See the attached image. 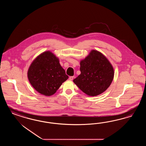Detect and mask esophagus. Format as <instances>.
<instances>
[{
    "instance_id": "1",
    "label": "esophagus",
    "mask_w": 146,
    "mask_h": 146,
    "mask_svg": "<svg viewBox=\"0 0 146 146\" xmlns=\"http://www.w3.org/2000/svg\"><path fill=\"white\" fill-rule=\"evenodd\" d=\"M73 78H74V76H70V77L69 78V79H70V80H73Z\"/></svg>"
}]
</instances>
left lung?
<instances>
[{
    "instance_id": "obj_1",
    "label": "left lung",
    "mask_w": 146,
    "mask_h": 146,
    "mask_svg": "<svg viewBox=\"0 0 146 146\" xmlns=\"http://www.w3.org/2000/svg\"><path fill=\"white\" fill-rule=\"evenodd\" d=\"M81 74L73 82L80 90L90 96L105 92L113 79L114 70L102 53L93 50L80 62Z\"/></svg>"
}]
</instances>
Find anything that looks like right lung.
Returning <instances> with one entry per match:
<instances>
[{
	"label": "right lung",
	"mask_w": 146,
	"mask_h": 146,
	"mask_svg": "<svg viewBox=\"0 0 146 146\" xmlns=\"http://www.w3.org/2000/svg\"><path fill=\"white\" fill-rule=\"evenodd\" d=\"M27 75L33 87L40 94L48 96L56 93L68 78L59 59L49 51L36 58L29 67Z\"/></svg>",
	"instance_id": "obj_1"
}]
</instances>
